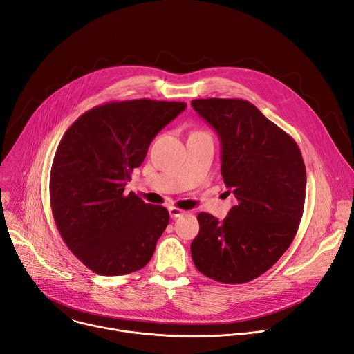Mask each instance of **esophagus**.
<instances>
[{
    "instance_id": "esophagus-1",
    "label": "esophagus",
    "mask_w": 354,
    "mask_h": 354,
    "mask_svg": "<svg viewBox=\"0 0 354 354\" xmlns=\"http://www.w3.org/2000/svg\"><path fill=\"white\" fill-rule=\"evenodd\" d=\"M185 214H187V212L179 209V208H176V207H171V208H169V215H171L172 218H178V216H182V215H185Z\"/></svg>"
}]
</instances>
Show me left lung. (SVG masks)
I'll list each match as a JSON object with an SVG mask.
<instances>
[{
  "label": "left lung",
  "mask_w": 354,
  "mask_h": 354,
  "mask_svg": "<svg viewBox=\"0 0 354 354\" xmlns=\"http://www.w3.org/2000/svg\"><path fill=\"white\" fill-rule=\"evenodd\" d=\"M219 136L221 174L235 196L224 221L199 212L191 254L199 272L243 284L268 271L288 250L306 201V166L283 129L243 99L191 102Z\"/></svg>",
  "instance_id": "left-lung-1"
}]
</instances>
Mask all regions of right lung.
Listing matches in <instances>:
<instances>
[{"instance_id":"obj_1","label":"right lung","mask_w":354,"mask_h":354,"mask_svg":"<svg viewBox=\"0 0 354 354\" xmlns=\"http://www.w3.org/2000/svg\"><path fill=\"white\" fill-rule=\"evenodd\" d=\"M187 103L136 99L93 107L74 122L55 151L50 202L70 251L100 275L143 268L169 224V212L126 192L153 138Z\"/></svg>"}]
</instances>
